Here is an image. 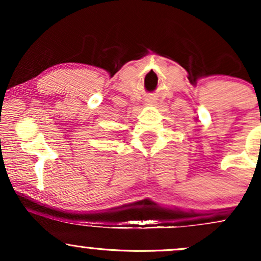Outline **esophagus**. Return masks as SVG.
<instances>
[{
    "label": "esophagus",
    "mask_w": 261,
    "mask_h": 261,
    "mask_svg": "<svg viewBox=\"0 0 261 261\" xmlns=\"http://www.w3.org/2000/svg\"><path fill=\"white\" fill-rule=\"evenodd\" d=\"M147 101H148V103H154V99H153V98H148Z\"/></svg>",
    "instance_id": "esophagus-1"
}]
</instances>
